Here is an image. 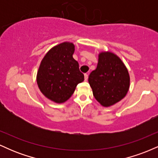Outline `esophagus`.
Masks as SVG:
<instances>
[{"label": "esophagus", "mask_w": 158, "mask_h": 158, "mask_svg": "<svg viewBox=\"0 0 158 158\" xmlns=\"http://www.w3.org/2000/svg\"><path fill=\"white\" fill-rule=\"evenodd\" d=\"M88 79V73H85V81H87Z\"/></svg>", "instance_id": "1"}]
</instances>
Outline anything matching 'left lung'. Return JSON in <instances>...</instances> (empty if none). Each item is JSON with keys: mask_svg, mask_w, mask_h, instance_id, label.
<instances>
[{"mask_svg": "<svg viewBox=\"0 0 158 158\" xmlns=\"http://www.w3.org/2000/svg\"><path fill=\"white\" fill-rule=\"evenodd\" d=\"M88 82L97 102L103 107H110L126 96L130 87V77L118 56L110 51H102L98 55L97 67L90 73Z\"/></svg>", "mask_w": 158, "mask_h": 158, "instance_id": "left-lung-1", "label": "left lung"}]
</instances>
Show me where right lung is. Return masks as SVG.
<instances>
[{"instance_id": "obj_1", "label": "right lung", "mask_w": 158, "mask_h": 158, "mask_svg": "<svg viewBox=\"0 0 158 158\" xmlns=\"http://www.w3.org/2000/svg\"><path fill=\"white\" fill-rule=\"evenodd\" d=\"M75 45L64 41L50 49L41 61L36 76L39 90L52 102L61 104L70 99L84 75L73 58Z\"/></svg>"}]
</instances>
